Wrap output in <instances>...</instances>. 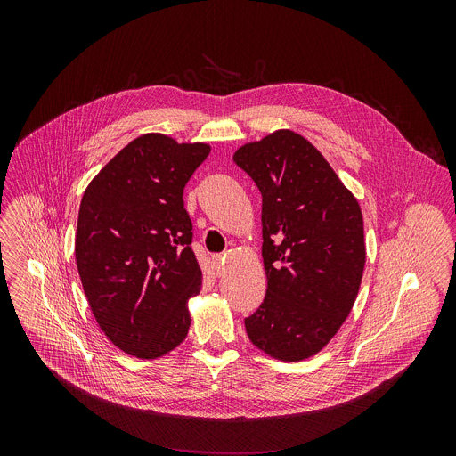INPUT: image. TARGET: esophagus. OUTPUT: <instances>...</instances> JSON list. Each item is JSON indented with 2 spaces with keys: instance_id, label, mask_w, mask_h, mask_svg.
I'll return each instance as SVG.
<instances>
[{
  "instance_id": "34e87169",
  "label": "esophagus",
  "mask_w": 456,
  "mask_h": 456,
  "mask_svg": "<svg viewBox=\"0 0 456 456\" xmlns=\"http://www.w3.org/2000/svg\"><path fill=\"white\" fill-rule=\"evenodd\" d=\"M213 264H215V269H216V274L218 276H224L225 274V259L222 254H215L213 256Z\"/></svg>"
}]
</instances>
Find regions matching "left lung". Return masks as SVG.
I'll use <instances>...</instances> for the list:
<instances>
[{"mask_svg": "<svg viewBox=\"0 0 456 456\" xmlns=\"http://www.w3.org/2000/svg\"><path fill=\"white\" fill-rule=\"evenodd\" d=\"M262 192L267 294L245 319L254 346L280 361L321 352L348 317L362 280V213L332 166L290 129L234 153Z\"/></svg>", "mask_w": 456, "mask_h": 456, "instance_id": "8db88e82", "label": "left lung"}]
</instances>
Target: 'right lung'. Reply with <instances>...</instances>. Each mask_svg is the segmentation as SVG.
I'll list each match as a JSON object with an SVG mask.
<instances>
[{
  "instance_id": "right-lung-1",
  "label": "right lung",
  "mask_w": 456,
  "mask_h": 456,
  "mask_svg": "<svg viewBox=\"0 0 456 456\" xmlns=\"http://www.w3.org/2000/svg\"><path fill=\"white\" fill-rule=\"evenodd\" d=\"M209 151L204 142L141 135L83 194L76 232L83 290L104 336L134 357H162L187 338V303L202 289V271L182 194Z\"/></svg>"
}]
</instances>
